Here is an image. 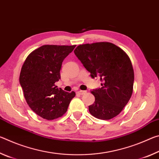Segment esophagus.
<instances>
[{
  "label": "esophagus",
  "instance_id": "esophagus-1",
  "mask_svg": "<svg viewBox=\"0 0 159 159\" xmlns=\"http://www.w3.org/2000/svg\"><path fill=\"white\" fill-rule=\"evenodd\" d=\"M85 93H86V91H83V90H79V91H78V92H77L78 95H83Z\"/></svg>",
  "mask_w": 159,
  "mask_h": 159
}]
</instances>
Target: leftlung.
Listing matches in <instances>:
<instances>
[{
  "instance_id": "8db88e82",
  "label": "left lung",
  "mask_w": 159,
  "mask_h": 159,
  "mask_svg": "<svg viewBox=\"0 0 159 159\" xmlns=\"http://www.w3.org/2000/svg\"><path fill=\"white\" fill-rule=\"evenodd\" d=\"M74 53L90 76L102 82L101 88L91 91L95 100L88 107L90 113L102 120L116 116L133 93L134 71L127 54L108 42L80 45Z\"/></svg>"
}]
</instances>
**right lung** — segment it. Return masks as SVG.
I'll return each mask as SVG.
<instances>
[{
	"mask_svg": "<svg viewBox=\"0 0 159 159\" xmlns=\"http://www.w3.org/2000/svg\"><path fill=\"white\" fill-rule=\"evenodd\" d=\"M76 45H45L34 50L21 67L20 83L32 111L44 119L53 120L65 114L76 93L55 86L60 79L63 61Z\"/></svg>",
	"mask_w": 159,
	"mask_h": 159,
	"instance_id": "1",
	"label": "right lung"
}]
</instances>
